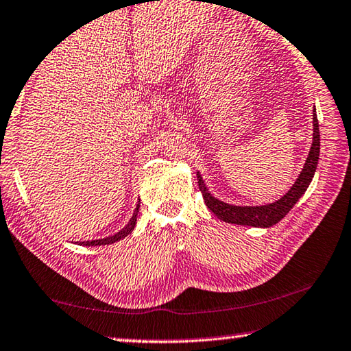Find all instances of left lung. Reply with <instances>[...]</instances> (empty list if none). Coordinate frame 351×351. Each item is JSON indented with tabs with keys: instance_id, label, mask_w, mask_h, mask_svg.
Wrapping results in <instances>:
<instances>
[{
	"instance_id": "obj_1",
	"label": "left lung",
	"mask_w": 351,
	"mask_h": 351,
	"mask_svg": "<svg viewBox=\"0 0 351 351\" xmlns=\"http://www.w3.org/2000/svg\"><path fill=\"white\" fill-rule=\"evenodd\" d=\"M318 156H319V128H318L317 114L313 112V142L311 147V154H308L306 165H304V169L301 174H299L298 180L294 182L291 190H289L287 195L280 197L278 201L267 206H256V207L231 206L223 201L215 199V197L207 191L204 180H202L199 172H197V185H199V190L202 193V197H204L206 206L209 207L213 215L220 218V220L226 223H234V225L269 228L280 221L282 218L293 209V206L299 201V197L306 193V190L313 179L315 171H317Z\"/></svg>"
}]
</instances>
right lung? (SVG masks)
I'll return each mask as SVG.
<instances>
[{
    "instance_id": "1",
    "label": "right lung",
    "mask_w": 351,
    "mask_h": 351,
    "mask_svg": "<svg viewBox=\"0 0 351 351\" xmlns=\"http://www.w3.org/2000/svg\"><path fill=\"white\" fill-rule=\"evenodd\" d=\"M138 212H139V206L136 207V210H134V213H133V217H131V220L128 221V225H126L120 232H117V234L110 236V237H106V239H98V241L80 242V245H87V247L108 245V243H114V242H117V241H120V239H123V237H126L128 234H131V231H133L134 226H136V218H138Z\"/></svg>"
}]
</instances>
